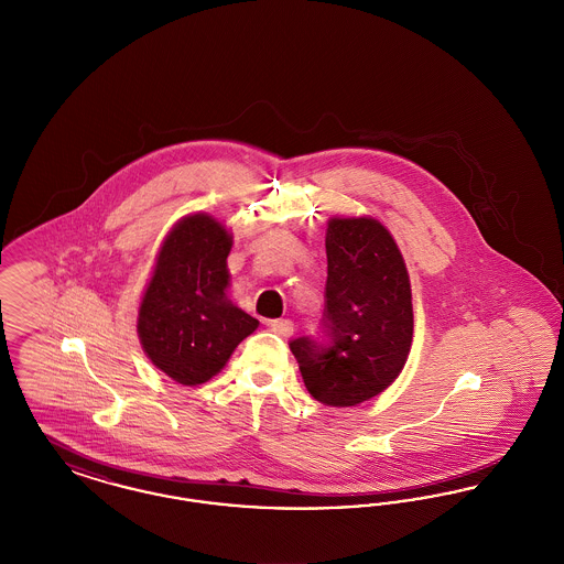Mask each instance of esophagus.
Listing matches in <instances>:
<instances>
[{
	"label": "esophagus",
	"mask_w": 564,
	"mask_h": 564,
	"mask_svg": "<svg viewBox=\"0 0 564 564\" xmlns=\"http://www.w3.org/2000/svg\"><path fill=\"white\" fill-rule=\"evenodd\" d=\"M270 327L279 336H292L294 334V322H290V319H272Z\"/></svg>",
	"instance_id": "34e87169"
}]
</instances>
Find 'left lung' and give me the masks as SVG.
Instances as JSON below:
<instances>
[{
    "instance_id": "left-lung-1",
    "label": "left lung",
    "mask_w": 564,
    "mask_h": 564,
    "mask_svg": "<svg viewBox=\"0 0 564 564\" xmlns=\"http://www.w3.org/2000/svg\"><path fill=\"white\" fill-rule=\"evenodd\" d=\"M323 336L290 343L308 393L349 408L382 393L412 345V292L402 251L375 217H332L325 232Z\"/></svg>"
}]
</instances>
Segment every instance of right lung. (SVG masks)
<instances>
[{"label":"right lung","mask_w":564,"mask_h":564,"mask_svg":"<svg viewBox=\"0 0 564 564\" xmlns=\"http://www.w3.org/2000/svg\"><path fill=\"white\" fill-rule=\"evenodd\" d=\"M232 235L214 215L182 217L156 256L139 304L137 334L150 361L180 384L214 378L253 329L226 294Z\"/></svg>","instance_id":"right-lung-1"}]
</instances>
